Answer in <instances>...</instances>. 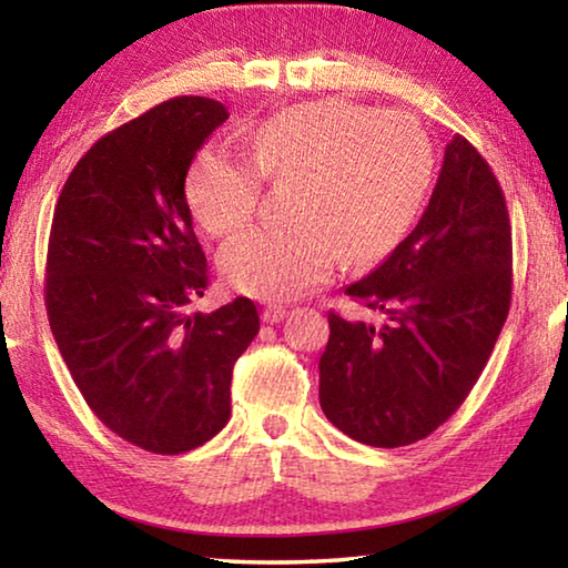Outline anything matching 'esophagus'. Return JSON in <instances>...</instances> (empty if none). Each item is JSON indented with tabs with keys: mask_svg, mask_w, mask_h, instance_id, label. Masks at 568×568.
<instances>
[{
	"mask_svg": "<svg viewBox=\"0 0 568 568\" xmlns=\"http://www.w3.org/2000/svg\"><path fill=\"white\" fill-rule=\"evenodd\" d=\"M287 315V311L283 305H265L263 307V321L265 323H281Z\"/></svg>",
	"mask_w": 568,
	"mask_h": 568,
	"instance_id": "1",
	"label": "esophagus"
}]
</instances>
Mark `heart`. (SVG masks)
<instances>
[{
    "label": "heart",
    "mask_w": 568,
    "mask_h": 568,
    "mask_svg": "<svg viewBox=\"0 0 568 568\" xmlns=\"http://www.w3.org/2000/svg\"><path fill=\"white\" fill-rule=\"evenodd\" d=\"M245 158L207 148L192 162L185 197L207 235L255 215L261 178L293 182L287 227H253L220 253L240 293L291 301L323 283L335 261H381L408 233L434 180V145L403 112L323 100L273 114L247 132Z\"/></svg>",
    "instance_id": "obj_1"
}]
</instances>
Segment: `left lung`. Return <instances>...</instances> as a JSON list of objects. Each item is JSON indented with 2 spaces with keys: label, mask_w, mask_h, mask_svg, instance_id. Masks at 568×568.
Masks as SVG:
<instances>
[{
  "label": "left lung",
  "mask_w": 568,
  "mask_h": 568,
  "mask_svg": "<svg viewBox=\"0 0 568 568\" xmlns=\"http://www.w3.org/2000/svg\"><path fill=\"white\" fill-rule=\"evenodd\" d=\"M345 295L386 315V323L328 313L321 408L365 446L416 444L476 386L511 305L506 200L466 138L456 134L446 145L413 233Z\"/></svg>",
  "instance_id": "obj_1"
}]
</instances>
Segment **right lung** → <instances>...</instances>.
<instances>
[{
  "mask_svg": "<svg viewBox=\"0 0 568 568\" xmlns=\"http://www.w3.org/2000/svg\"><path fill=\"white\" fill-rule=\"evenodd\" d=\"M227 118L217 100L175 98L108 132L70 172L52 217L44 303L57 348L94 416L162 456L225 428L233 365L261 331L250 297L190 307L207 261L185 178Z\"/></svg>",
  "mask_w": 568,
  "mask_h": 568,
  "instance_id": "1",
  "label": "right lung"
}]
</instances>
